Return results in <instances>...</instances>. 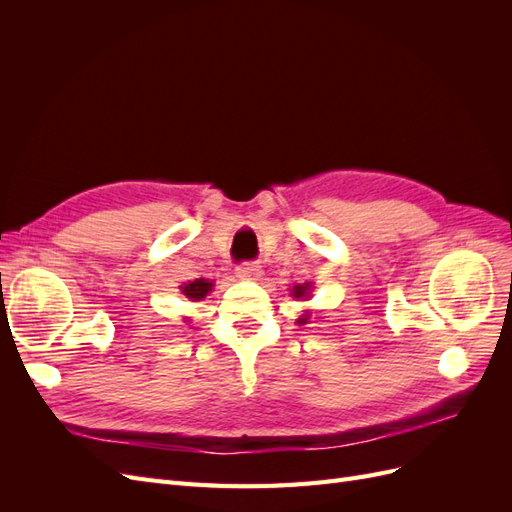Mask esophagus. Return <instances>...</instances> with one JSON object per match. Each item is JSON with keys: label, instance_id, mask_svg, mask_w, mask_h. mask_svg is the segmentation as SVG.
I'll list each match as a JSON object with an SVG mask.
<instances>
[{"label": "esophagus", "instance_id": "esophagus-1", "mask_svg": "<svg viewBox=\"0 0 512 512\" xmlns=\"http://www.w3.org/2000/svg\"><path fill=\"white\" fill-rule=\"evenodd\" d=\"M237 277H241V280H260L262 267L258 262H241L237 267Z\"/></svg>", "mask_w": 512, "mask_h": 512}]
</instances>
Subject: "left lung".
Returning a JSON list of instances; mask_svg holds the SVG:
<instances>
[{
  "label": "left lung",
  "mask_w": 512,
  "mask_h": 512,
  "mask_svg": "<svg viewBox=\"0 0 512 512\" xmlns=\"http://www.w3.org/2000/svg\"><path fill=\"white\" fill-rule=\"evenodd\" d=\"M307 290H309V284H297V286L292 288V297H294V299H303V297H307ZM297 322H299V324H305V322H307V316H301Z\"/></svg>",
  "instance_id": "obj_1"
}]
</instances>
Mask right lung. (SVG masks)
Masks as SVG:
<instances>
[{
	"instance_id": "add662e5",
	"label": "right lung",
	"mask_w": 512,
	"mask_h": 512,
	"mask_svg": "<svg viewBox=\"0 0 512 512\" xmlns=\"http://www.w3.org/2000/svg\"><path fill=\"white\" fill-rule=\"evenodd\" d=\"M211 286H213V284H211L209 280H203V277H200V280H194V282H190V284L181 286V292H183L188 299H192V301H200V299H205L207 294L211 292Z\"/></svg>"
}]
</instances>
